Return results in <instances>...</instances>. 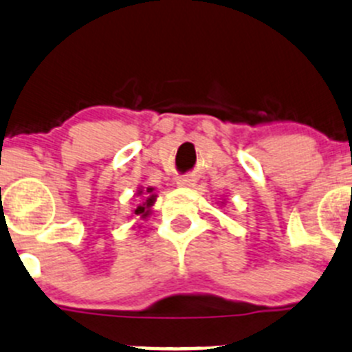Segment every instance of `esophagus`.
Returning <instances> with one entry per match:
<instances>
[{
	"label": "esophagus",
	"mask_w": 352,
	"mask_h": 352,
	"mask_svg": "<svg viewBox=\"0 0 352 352\" xmlns=\"http://www.w3.org/2000/svg\"><path fill=\"white\" fill-rule=\"evenodd\" d=\"M194 182H196V180L192 179V177H180L179 180H177V184H179L180 187H192L194 186Z\"/></svg>",
	"instance_id": "1"
}]
</instances>
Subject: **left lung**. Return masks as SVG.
Instances as JSON below:
<instances>
[{"instance_id": "8db88e82", "label": "left lung", "mask_w": 352, "mask_h": 352, "mask_svg": "<svg viewBox=\"0 0 352 352\" xmlns=\"http://www.w3.org/2000/svg\"><path fill=\"white\" fill-rule=\"evenodd\" d=\"M223 204H225V201H221V203H220V206H223Z\"/></svg>"}]
</instances>
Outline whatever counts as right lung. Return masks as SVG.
Here are the masks:
<instances>
[{
    "mask_svg": "<svg viewBox=\"0 0 352 352\" xmlns=\"http://www.w3.org/2000/svg\"><path fill=\"white\" fill-rule=\"evenodd\" d=\"M135 196L139 197V204L138 208H135V214H138L141 220H146V218L151 214L153 206H155L158 194L155 192V187L149 186V187H138Z\"/></svg>",
    "mask_w": 352,
    "mask_h": 352,
    "instance_id": "right-lung-1",
    "label": "right lung"
}]
</instances>
